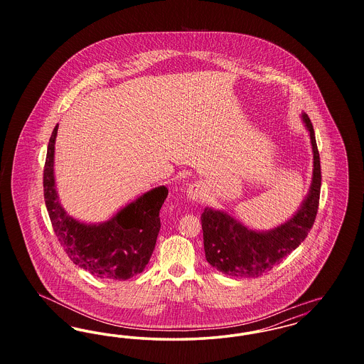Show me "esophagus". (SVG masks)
<instances>
[{"label":"esophagus","mask_w":364,"mask_h":364,"mask_svg":"<svg viewBox=\"0 0 364 364\" xmlns=\"http://www.w3.org/2000/svg\"><path fill=\"white\" fill-rule=\"evenodd\" d=\"M186 193H187V198L192 200V202H199L203 196H205V187H203V184L202 183H192L188 186V188L186 191Z\"/></svg>","instance_id":"1"}]
</instances>
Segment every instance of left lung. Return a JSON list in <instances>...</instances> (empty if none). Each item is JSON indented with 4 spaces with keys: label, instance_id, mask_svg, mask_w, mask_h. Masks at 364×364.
<instances>
[{
    "label": "left lung",
    "instance_id": "left-lung-1",
    "mask_svg": "<svg viewBox=\"0 0 364 364\" xmlns=\"http://www.w3.org/2000/svg\"><path fill=\"white\" fill-rule=\"evenodd\" d=\"M314 154L311 186L300 208L284 224L254 230L223 210L206 208L200 220L208 263L232 277H259L296 250L314 225L321 192V161L311 122L301 113Z\"/></svg>",
    "mask_w": 364,
    "mask_h": 364
}]
</instances>
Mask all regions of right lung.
Returning a JSON list of instances; mask_svg holds the SVG:
<instances>
[{"label": "right lung", "instance_id": "1", "mask_svg": "<svg viewBox=\"0 0 364 364\" xmlns=\"http://www.w3.org/2000/svg\"><path fill=\"white\" fill-rule=\"evenodd\" d=\"M54 127L43 169V195L53 229L70 260L95 277L128 279L141 273L151 258L159 233L162 208L168 188L159 186L120 208L98 224L75 220L58 199L54 178Z\"/></svg>", "mask_w": 364, "mask_h": 364}]
</instances>
